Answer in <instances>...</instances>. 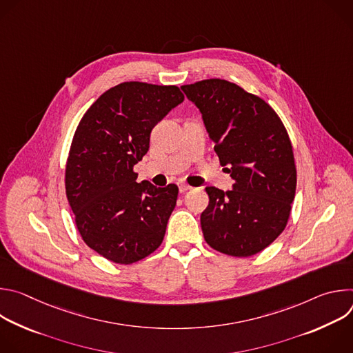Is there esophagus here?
<instances>
[{"label":"esophagus","mask_w":353,"mask_h":353,"mask_svg":"<svg viewBox=\"0 0 353 353\" xmlns=\"http://www.w3.org/2000/svg\"><path fill=\"white\" fill-rule=\"evenodd\" d=\"M191 187L188 185V184H184V183H181V184H179V190H180V192H184V191H188Z\"/></svg>","instance_id":"esophagus-1"}]
</instances>
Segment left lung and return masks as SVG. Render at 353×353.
Here are the masks:
<instances>
[{
  "label": "left lung",
  "mask_w": 353,
  "mask_h": 353,
  "mask_svg": "<svg viewBox=\"0 0 353 353\" xmlns=\"http://www.w3.org/2000/svg\"><path fill=\"white\" fill-rule=\"evenodd\" d=\"M181 89L203 114L219 162L234 180L229 191L205 188L204 239L223 254L254 256L283 232L292 210L296 166L286 128L265 100L229 81L204 79Z\"/></svg>",
  "instance_id": "1"
}]
</instances>
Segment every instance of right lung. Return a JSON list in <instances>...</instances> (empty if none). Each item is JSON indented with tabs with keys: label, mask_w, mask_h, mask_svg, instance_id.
<instances>
[{
	"label": "right lung",
	"mask_w": 353,
	"mask_h": 353,
	"mask_svg": "<svg viewBox=\"0 0 353 353\" xmlns=\"http://www.w3.org/2000/svg\"><path fill=\"white\" fill-rule=\"evenodd\" d=\"M184 100L174 85L123 82L88 109L72 138L65 192L83 241L116 264H132L162 244L176 184L137 183L134 165L152 128Z\"/></svg>",
	"instance_id": "obj_1"
}]
</instances>
